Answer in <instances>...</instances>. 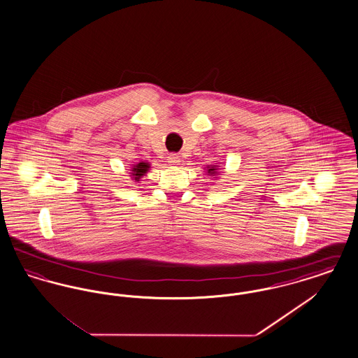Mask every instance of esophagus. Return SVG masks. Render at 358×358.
I'll return each instance as SVG.
<instances>
[{"instance_id": "esophagus-1", "label": "esophagus", "mask_w": 358, "mask_h": 358, "mask_svg": "<svg viewBox=\"0 0 358 358\" xmlns=\"http://www.w3.org/2000/svg\"><path fill=\"white\" fill-rule=\"evenodd\" d=\"M168 162H169L171 165H178V164L181 162V158H180V155H177V154H171V155L168 157Z\"/></svg>"}]
</instances>
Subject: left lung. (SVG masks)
<instances>
[{"mask_svg": "<svg viewBox=\"0 0 358 358\" xmlns=\"http://www.w3.org/2000/svg\"><path fill=\"white\" fill-rule=\"evenodd\" d=\"M217 165H213V166H208V173L210 174V176H215L216 173H217Z\"/></svg>", "mask_w": 358, "mask_h": 358, "instance_id": "1", "label": "left lung"}]
</instances>
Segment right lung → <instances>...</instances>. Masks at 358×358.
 <instances>
[{
	"label": "right lung",
	"instance_id": "1",
	"mask_svg": "<svg viewBox=\"0 0 358 358\" xmlns=\"http://www.w3.org/2000/svg\"><path fill=\"white\" fill-rule=\"evenodd\" d=\"M149 168H150V166H149V164H146V162H139V164L134 165V168L131 169V176H133V180L139 181L141 176H143V174L148 171Z\"/></svg>",
	"mask_w": 358,
	"mask_h": 358
}]
</instances>
